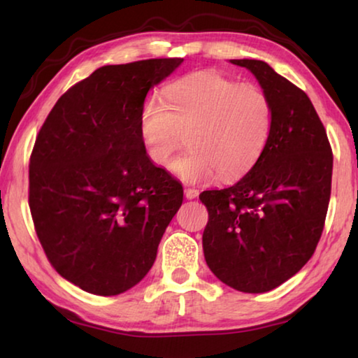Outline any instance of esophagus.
Wrapping results in <instances>:
<instances>
[{"instance_id":"1","label":"esophagus","mask_w":358,"mask_h":358,"mask_svg":"<svg viewBox=\"0 0 358 358\" xmlns=\"http://www.w3.org/2000/svg\"><path fill=\"white\" fill-rule=\"evenodd\" d=\"M185 196L186 199H196L199 196V189H196V187H185Z\"/></svg>"}]
</instances>
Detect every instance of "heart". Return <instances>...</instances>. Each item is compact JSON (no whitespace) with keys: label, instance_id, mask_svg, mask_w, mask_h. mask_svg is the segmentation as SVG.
Listing matches in <instances>:
<instances>
[{"label":"heart","instance_id":"obj_1","mask_svg":"<svg viewBox=\"0 0 358 358\" xmlns=\"http://www.w3.org/2000/svg\"><path fill=\"white\" fill-rule=\"evenodd\" d=\"M275 108L268 93L215 71L194 72L166 88V104L143 102L138 134L153 164L167 167L186 142L191 150L173 162V172L191 183L243 177L257 164L273 132Z\"/></svg>","mask_w":358,"mask_h":358}]
</instances>
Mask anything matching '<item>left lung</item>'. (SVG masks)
Listing matches in <instances>:
<instances>
[{"mask_svg":"<svg viewBox=\"0 0 358 358\" xmlns=\"http://www.w3.org/2000/svg\"><path fill=\"white\" fill-rule=\"evenodd\" d=\"M250 69L273 102L268 147L250 172L224 189L203 191L202 245L217 280L248 294L281 286L305 265L322 235L333 155L306 93L260 59H230Z\"/></svg>","mask_w":358,"mask_h":358,"instance_id":"1","label":"left lung"}]
</instances>
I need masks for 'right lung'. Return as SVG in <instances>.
I'll use <instances>...</instances> for the list:
<instances>
[{"mask_svg":"<svg viewBox=\"0 0 358 358\" xmlns=\"http://www.w3.org/2000/svg\"><path fill=\"white\" fill-rule=\"evenodd\" d=\"M183 58L110 64L71 87L29 157V210L48 262L85 292L118 295L155 264L183 186L138 134L150 88Z\"/></svg>","mask_w":358,"mask_h":358,"instance_id":"obj_1","label":"right lung"}]
</instances>
